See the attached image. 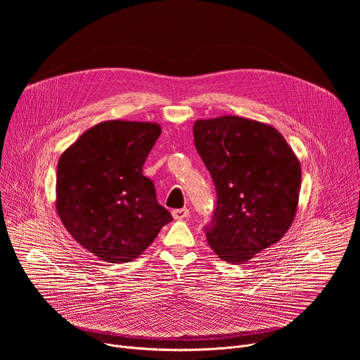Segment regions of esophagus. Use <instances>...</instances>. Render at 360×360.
<instances>
[{"label": "esophagus", "mask_w": 360, "mask_h": 360, "mask_svg": "<svg viewBox=\"0 0 360 360\" xmlns=\"http://www.w3.org/2000/svg\"><path fill=\"white\" fill-rule=\"evenodd\" d=\"M172 217H174V219H185L189 217V210H186V208L175 210V211H172Z\"/></svg>", "instance_id": "34e87169"}]
</instances>
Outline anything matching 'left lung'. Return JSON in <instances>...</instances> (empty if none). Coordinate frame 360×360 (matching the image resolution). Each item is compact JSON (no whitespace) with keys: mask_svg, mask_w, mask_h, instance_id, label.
Wrapping results in <instances>:
<instances>
[{"mask_svg":"<svg viewBox=\"0 0 360 360\" xmlns=\"http://www.w3.org/2000/svg\"><path fill=\"white\" fill-rule=\"evenodd\" d=\"M193 142L218 195L208 245L229 264H248L290 228L300 162L276 128L236 115L195 121Z\"/></svg>","mask_w":360,"mask_h":360,"instance_id":"1","label":"left lung"}]
</instances>
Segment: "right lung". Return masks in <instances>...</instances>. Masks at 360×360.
<instances>
[{"label": "right lung", "instance_id": "1", "mask_svg": "<svg viewBox=\"0 0 360 360\" xmlns=\"http://www.w3.org/2000/svg\"><path fill=\"white\" fill-rule=\"evenodd\" d=\"M161 135L157 122L111 120L86 129L60 157L56 208L71 236L101 261L136 259L171 214L142 167Z\"/></svg>", "mask_w": 360, "mask_h": 360}]
</instances>
